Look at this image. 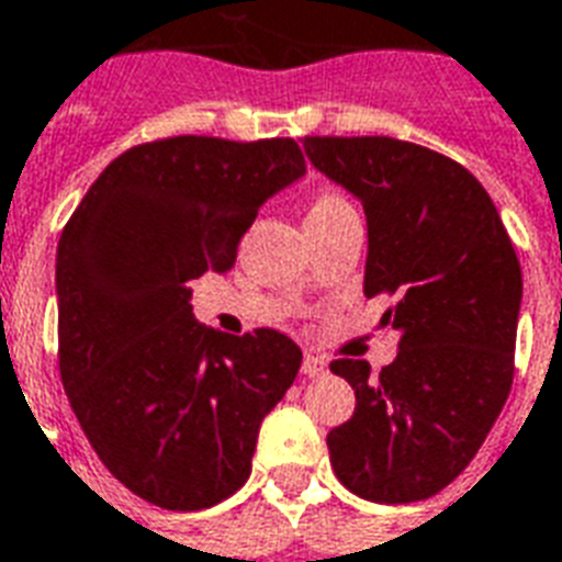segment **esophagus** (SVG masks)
<instances>
[{"mask_svg":"<svg viewBox=\"0 0 562 562\" xmlns=\"http://www.w3.org/2000/svg\"><path fill=\"white\" fill-rule=\"evenodd\" d=\"M326 371H329V366H326V359H323V356L305 353V359H302V374H305V376H323Z\"/></svg>","mask_w":562,"mask_h":562,"instance_id":"obj_1","label":"esophagus"}]
</instances>
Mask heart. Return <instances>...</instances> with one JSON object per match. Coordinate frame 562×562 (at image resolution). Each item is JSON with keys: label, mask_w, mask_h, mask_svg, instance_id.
<instances>
[{"label": "heart", "mask_w": 562, "mask_h": 562, "mask_svg": "<svg viewBox=\"0 0 562 562\" xmlns=\"http://www.w3.org/2000/svg\"><path fill=\"white\" fill-rule=\"evenodd\" d=\"M344 206H350V203H347L341 194H331V191H326V194H321L317 200H314V206H311L308 215H314V212H331V209H344Z\"/></svg>", "instance_id": "1"}]
</instances>
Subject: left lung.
<instances>
[{"label": "left lung", "instance_id": "1", "mask_svg": "<svg viewBox=\"0 0 562 562\" xmlns=\"http://www.w3.org/2000/svg\"><path fill=\"white\" fill-rule=\"evenodd\" d=\"M311 164L362 203L366 296H395V362L335 359L356 411L326 437L344 488L371 503L443 491L509 398L521 263L497 206L467 167L395 137H305Z\"/></svg>", "mask_w": 562, "mask_h": 562}]
</instances>
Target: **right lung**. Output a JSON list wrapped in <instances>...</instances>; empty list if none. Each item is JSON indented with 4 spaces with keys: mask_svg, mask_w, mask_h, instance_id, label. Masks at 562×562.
<instances>
[{
    "mask_svg": "<svg viewBox=\"0 0 562 562\" xmlns=\"http://www.w3.org/2000/svg\"><path fill=\"white\" fill-rule=\"evenodd\" d=\"M302 176L290 137H167L110 161L65 224V395L110 473L161 509L239 491L260 422L296 380L302 350L286 335L196 323L188 284L233 269L260 206Z\"/></svg>",
    "mask_w": 562,
    "mask_h": 562,
    "instance_id": "right-lung-1",
    "label": "right lung"
}]
</instances>
